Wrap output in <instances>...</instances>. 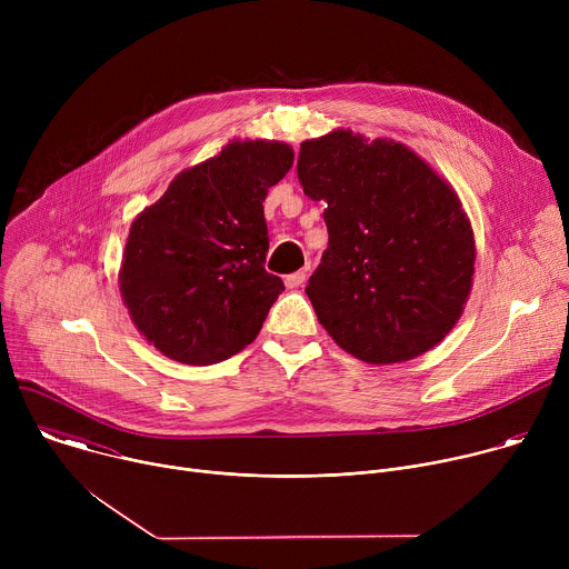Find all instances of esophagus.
<instances>
[{"instance_id":"esophagus-1","label":"esophagus","mask_w":569,"mask_h":569,"mask_svg":"<svg viewBox=\"0 0 569 569\" xmlns=\"http://www.w3.org/2000/svg\"><path fill=\"white\" fill-rule=\"evenodd\" d=\"M306 279H308V272H306V270H299V272H292V274L286 277V286H288V288H299V286L306 283Z\"/></svg>"}]
</instances>
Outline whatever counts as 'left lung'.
Masks as SVG:
<instances>
[{
	"mask_svg": "<svg viewBox=\"0 0 569 569\" xmlns=\"http://www.w3.org/2000/svg\"><path fill=\"white\" fill-rule=\"evenodd\" d=\"M297 176L323 200L329 248L306 286L327 333L369 365L437 347L470 295L475 238L452 187L408 146L333 130L301 143Z\"/></svg>",
	"mask_w": 569,
	"mask_h": 569,
	"instance_id": "1",
	"label": "left lung"
}]
</instances>
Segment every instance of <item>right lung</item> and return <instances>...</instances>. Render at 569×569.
Here are the masks:
<instances>
[{
    "mask_svg": "<svg viewBox=\"0 0 569 569\" xmlns=\"http://www.w3.org/2000/svg\"><path fill=\"white\" fill-rule=\"evenodd\" d=\"M292 159L281 141H229L134 218L119 288L157 351L184 365H216L254 342L283 292V281L263 268V202Z\"/></svg>",
    "mask_w": 569,
    "mask_h": 569,
    "instance_id": "1",
    "label": "right lung"
}]
</instances>
